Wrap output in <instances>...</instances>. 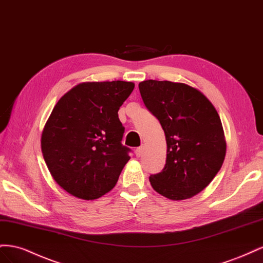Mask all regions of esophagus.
Segmentation results:
<instances>
[{"label":"esophagus","instance_id":"1","mask_svg":"<svg viewBox=\"0 0 263 263\" xmlns=\"http://www.w3.org/2000/svg\"><path fill=\"white\" fill-rule=\"evenodd\" d=\"M142 151H144V148L139 147V148H137L136 150H135V155H136V157H140L142 155Z\"/></svg>","mask_w":263,"mask_h":263}]
</instances>
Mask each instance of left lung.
Returning <instances> with one entry per match:
<instances>
[{"label":"left lung","mask_w":263,"mask_h":263,"mask_svg":"<svg viewBox=\"0 0 263 263\" xmlns=\"http://www.w3.org/2000/svg\"><path fill=\"white\" fill-rule=\"evenodd\" d=\"M138 86L166 140L164 168L149 177L151 186L173 201L196 195L218 173L226 155L217 110L201 91L184 83L147 80Z\"/></svg>","instance_id":"obj_1"}]
</instances>
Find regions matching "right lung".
<instances>
[{
    "instance_id": "obj_1",
    "label": "right lung",
    "mask_w": 263,
    "mask_h": 263,
    "mask_svg": "<svg viewBox=\"0 0 263 263\" xmlns=\"http://www.w3.org/2000/svg\"><path fill=\"white\" fill-rule=\"evenodd\" d=\"M134 87L125 81L83 82L53 107L42 151L53 180L69 194L95 200L115 186L130 159L118 109Z\"/></svg>"
}]
</instances>
